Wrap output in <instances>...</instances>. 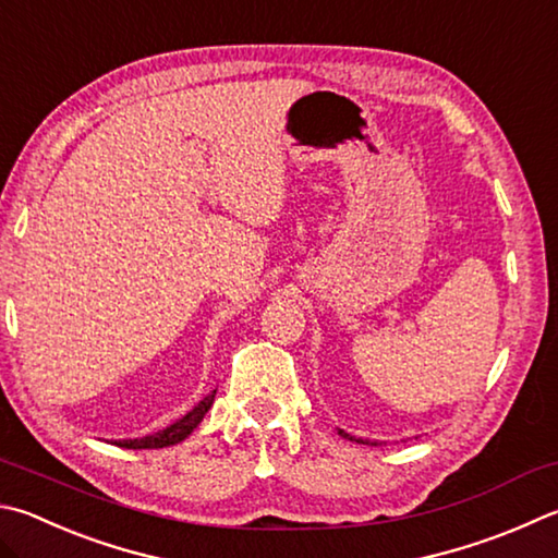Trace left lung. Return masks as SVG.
<instances>
[{"label":"left lung","instance_id":"8db88e82","mask_svg":"<svg viewBox=\"0 0 558 558\" xmlns=\"http://www.w3.org/2000/svg\"><path fill=\"white\" fill-rule=\"evenodd\" d=\"M339 434H341V437H343V439H353V437H351V434H347V432H341V429H339ZM356 441H359V444H363L361 439H356Z\"/></svg>","mask_w":558,"mask_h":558}]
</instances>
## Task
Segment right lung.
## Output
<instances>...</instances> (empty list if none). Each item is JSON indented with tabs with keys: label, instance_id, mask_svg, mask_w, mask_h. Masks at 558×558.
I'll return each mask as SVG.
<instances>
[{
	"label": "right lung",
	"instance_id": "1",
	"mask_svg": "<svg viewBox=\"0 0 558 558\" xmlns=\"http://www.w3.org/2000/svg\"><path fill=\"white\" fill-rule=\"evenodd\" d=\"M215 392L207 395V398L202 400L195 410H190L185 417L178 420L175 424H170V427L150 434V437H144V439H121V441H117V447H121V449H163V447H173V444H178L182 439H187L192 429L197 427L202 417L207 414V410L211 408V402H215Z\"/></svg>",
	"mask_w": 558,
	"mask_h": 558
}]
</instances>
